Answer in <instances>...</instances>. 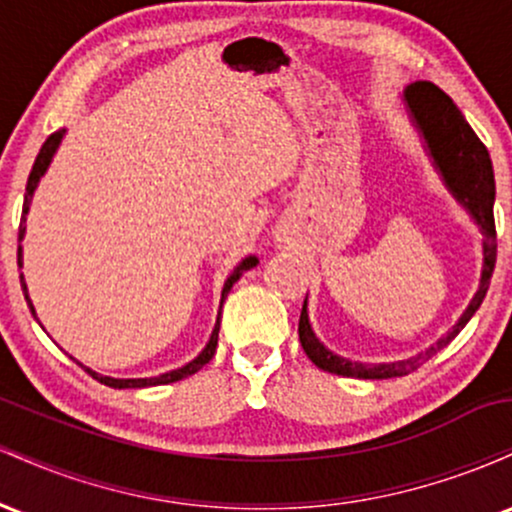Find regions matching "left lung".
Wrapping results in <instances>:
<instances>
[{"mask_svg":"<svg viewBox=\"0 0 512 512\" xmlns=\"http://www.w3.org/2000/svg\"><path fill=\"white\" fill-rule=\"evenodd\" d=\"M404 101L409 105V113L414 117L416 127L424 134L428 151H431L436 168L443 175L445 185L455 195L474 221L479 223L481 236H484V267H481V281L479 291L474 293L472 303L467 305L457 325L438 339L431 349L424 354L407 358V361L397 363H378V366H368V363H356L349 358H342L325 349L320 339L315 337L313 327L308 322V308L301 310V320H298V337H301L303 351L308 354L310 361L317 368L327 370V373L346 375V378H363V380H385V378H399L416 370L421 363H426L433 354H438L443 346H448L452 339L460 334V330L472 320L477 313L481 301H484L486 291H489L493 267H496V221H493V199H496V180H493V166L491 156L486 146L464 120V115L457 110L448 93H443L431 81H416V84L407 86L404 91Z\"/></svg>","mask_w":512,"mask_h":512,"instance_id":"obj_1","label":"left lung"}]
</instances>
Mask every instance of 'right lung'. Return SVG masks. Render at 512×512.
Listing matches in <instances>:
<instances>
[{"mask_svg": "<svg viewBox=\"0 0 512 512\" xmlns=\"http://www.w3.org/2000/svg\"><path fill=\"white\" fill-rule=\"evenodd\" d=\"M60 142H62V132H55V134H50L48 142H45L43 146H40V154H38V158H35L33 170H31V175H28V182H26V199H23L21 226H19V240L23 238V233H26V228H23V221H26L28 204H31V197H33L35 187H38L40 178H43V173H45V170H48L50 161H52V156H55V151H57V146H60ZM21 264H23V262H21V243H19V267H21ZM255 264H257V257H248V260H243V262L238 264L236 269H233V274L228 276L226 284H223V291H221V305H223V301H226L228 291L233 289V284H236V281L240 279V276H243V272H248V269L255 267ZM21 289H23V296H26L28 305H31V298H28V293H26V284H23V274H21ZM31 313L35 315L33 305H31ZM219 315H221V313H219ZM219 327H221V322L216 320V327H214V332H211V339H209L207 349H204L202 354H199V356L195 358V361L187 363V366H182V368H178V370H170V373L158 375V378H132V380H120V378H108V375H98L96 370H91V368H86V366H81V368H84L86 373L91 375L93 380H98V383H103V385H108V387H117V390H122V387H151V385H168V383H175V380H182V378H187V375L197 373L199 368L207 366V363L211 361V356L216 354V344H219Z\"/></svg>", "mask_w": 512, "mask_h": 512, "instance_id": "right-lung-1", "label": "right lung"}]
</instances>
